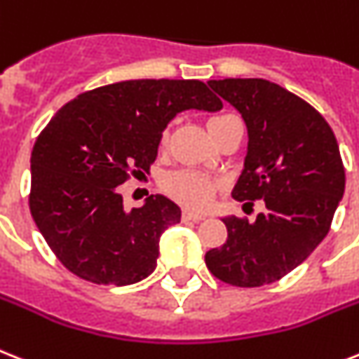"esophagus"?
I'll list each match as a JSON object with an SVG mask.
<instances>
[{"label": "esophagus", "instance_id": "34e87169", "mask_svg": "<svg viewBox=\"0 0 359 359\" xmlns=\"http://www.w3.org/2000/svg\"><path fill=\"white\" fill-rule=\"evenodd\" d=\"M205 217V214H197V212H189V210H184V212H182V219L184 221H203Z\"/></svg>", "mask_w": 359, "mask_h": 359}]
</instances>
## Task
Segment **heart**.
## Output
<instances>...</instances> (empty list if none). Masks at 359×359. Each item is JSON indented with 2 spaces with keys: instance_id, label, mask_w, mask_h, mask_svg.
I'll list each match as a JSON object with an SVG mask.
<instances>
[{
  "instance_id": "1",
  "label": "heart",
  "mask_w": 359,
  "mask_h": 359,
  "mask_svg": "<svg viewBox=\"0 0 359 359\" xmlns=\"http://www.w3.org/2000/svg\"><path fill=\"white\" fill-rule=\"evenodd\" d=\"M229 116L230 114H217V116L208 118V121H206L208 130L217 123H221ZM165 138H168V133L162 134V142H165ZM162 188H164V191L170 197L179 201L180 205L188 206V208L201 210L210 205V201H212L215 189H217V182L206 177V175L197 173V171L180 170L168 175L162 180Z\"/></svg>"
}]
</instances>
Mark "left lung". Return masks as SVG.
<instances>
[{"mask_svg":"<svg viewBox=\"0 0 359 359\" xmlns=\"http://www.w3.org/2000/svg\"><path fill=\"white\" fill-rule=\"evenodd\" d=\"M208 86L241 114L249 134L232 197L264 199L265 212L255 223L223 217L229 236L206 252V267L238 287L273 284L301 265L330 230L345 191L339 145L321 114L278 84L223 79Z\"/></svg>","mask_w":359,"mask_h":359,"instance_id":"obj_1","label":"left lung"}]
</instances>
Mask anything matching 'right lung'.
Returning a JSON list of instances; mask_svg holds the SVG:
<instances>
[{"instance_id":"add662e5","label":"right lung","mask_w":359,"mask_h":359,"mask_svg":"<svg viewBox=\"0 0 359 359\" xmlns=\"http://www.w3.org/2000/svg\"><path fill=\"white\" fill-rule=\"evenodd\" d=\"M221 107L201 81L138 79L84 92L55 114L31 153L29 208L66 269L104 285L153 273L160 236L179 223L180 208L151 195L127 212L118 186L149 173L177 114Z\"/></svg>"}]
</instances>
